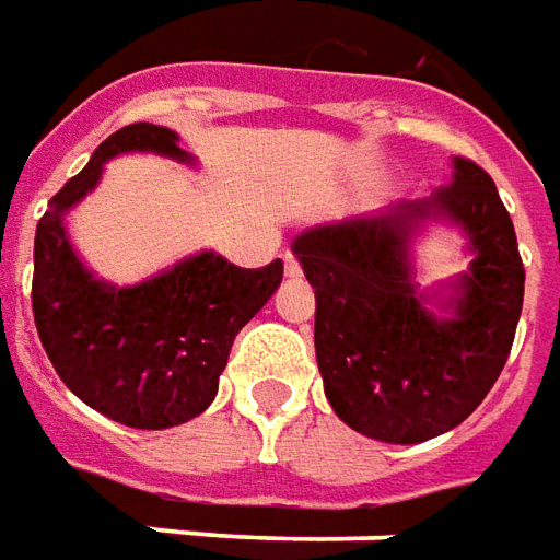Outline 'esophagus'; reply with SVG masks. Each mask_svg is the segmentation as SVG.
Masks as SVG:
<instances>
[{
    "mask_svg": "<svg viewBox=\"0 0 560 560\" xmlns=\"http://www.w3.org/2000/svg\"><path fill=\"white\" fill-rule=\"evenodd\" d=\"M284 276H288V279H300V276H303L300 260H296L294 254H288V257H284Z\"/></svg>",
    "mask_w": 560,
    "mask_h": 560,
    "instance_id": "obj_1",
    "label": "esophagus"
}]
</instances>
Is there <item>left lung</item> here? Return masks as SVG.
<instances>
[{
  "mask_svg": "<svg viewBox=\"0 0 560 560\" xmlns=\"http://www.w3.org/2000/svg\"><path fill=\"white\" fill-rule=\"evenodd\" d=\"M467 238L470 266L423 289L412 242L431 225ZM315 288V359L334 413L386 444L459 425L503 371L524 303V266L497 186L469 159L429 199L318 223L291 242Z\"/></svg>",
  "mask_w": 560,
  "mask_h": 560,
  "instance_id": "left-lung-1",
  "label": "left lung"
}]
</instances>
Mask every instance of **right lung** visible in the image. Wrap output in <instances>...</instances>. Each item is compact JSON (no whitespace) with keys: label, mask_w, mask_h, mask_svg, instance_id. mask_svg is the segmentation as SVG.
Segmentation results:
<instances>
[{"label":"right lung","mask_w":560,"mask_h":560,"mask_svg":"<svg viewBox=\"0 0 560 560\" xmlns=\"http://www.w3.org/2000/svg\"><path fill=\"white\" fill-rule=\"evenodd\" d=\"M125 152L196 165L177 131L162 125L137 121L106 137L36 226L33 315L75 398L131 429H171L214 401L235 334L279 291L284 266L238 269L223 254L199 250L137 284L94 276L72 248L67 214L97 189L106 162Z\"/></svg>","instance_id":"obj_1"}]
</instances>
